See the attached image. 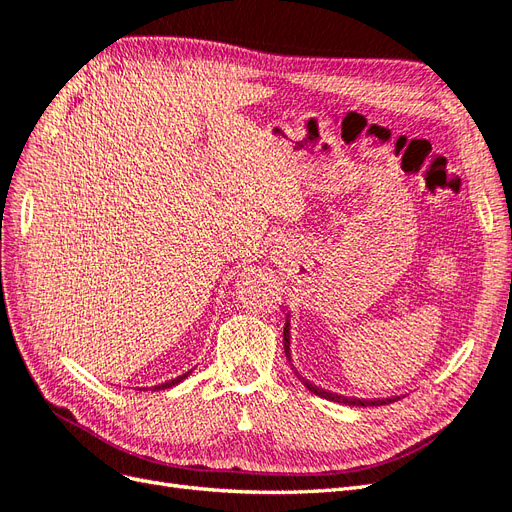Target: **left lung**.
<instances>
[{
	"instance_id": "8db88e82",
	"label": "left lung",
	"mask_w": 512,
	"mask_h": 512,
	"mask_svg": "<svg viewBox=\"0 0 512 512\" xmlns=\"http://www.w3.org/2000/svg\"><path fill=\"white\" fill-rule=\"evenodd\" d=\"M290 313L286 315V324H284V351H286V358H288V362H290V366H292V370H294V375L301 379V383L307 387L309 392H313L315 396H320V398H326V400H332V402H341V404H349V407H381V404H390V402H396V400H400L402 396H390V398H356V396H343V394H337V392H328V390H324V387H320V385H315V383H311L307 377H303L301 373H298L296 370V366L292 364V349H290V345H292V341H290Z\"/></svg>"
}]
</instances>
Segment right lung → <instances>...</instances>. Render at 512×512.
Here are the masks:
<instances>
[{
	"label": "right lung",
	"instance_id": "1",
	"mask_svg": "<svg viewBox=\"0 0 512 512\" xmlns=\"http://www.w3.org/2000/svg\"><path fill=\"white\" fill-rule=\"evenodd\" d=\"M192 373V370H188V373H184V375H180V377H175V379H169V381H165V383H158V385H152L150 390L152 392H158V390H167V387H173V385H178V383H182L188 375ZM139 390H146V387H139Z\"/></svg>",
	"mask_w": 512,
	"mask_h": 512
}]
</instances>
